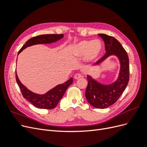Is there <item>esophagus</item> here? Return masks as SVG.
Segmentation results:
<instances>
[{
    "label": "esophagus",
    "mask_w": 147,
    "mask_h": 147,
    "mask_svg": "<svg viewBox=\"0 0 147 147\" xmlns=\"http://www.w3.org/2000/svg\"><path fill=\"white\" fill-rule=\"evenodd\" d=\"M82 77V75L81 74H75L74 75V78L76 79V80H78V79Z\"/></svg>",
    "instance_id": "obj_1"
}]
</instances>
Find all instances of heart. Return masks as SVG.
<instances>
[{"mask_svg": "<svg viewBox=\"0 0 147 147\" xmlns=\"http://www.w3.org/2000/svg\"><path fill=\"white\" fill-rule=\"evenodd\" d=\"M102 43L98 40H83L76 44L72 50V55L77 57H83L87 62L97 59L102 50Z\"/></svg>", "mask_w": 147, "mask_h": 147, "instance_id": "heart-1", "label": "heart"}]
</instances>
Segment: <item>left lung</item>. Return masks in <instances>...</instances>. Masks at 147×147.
<instances>
[{"instance_id": "1", "label": "left lung", "mask_w": 147, "mask_h": 147, "mask_svg": "<svg viewBox=\"0 0 147 147\" xmlns=\"http://www.w3.org/2000/svg\"><path fill=\"white\" fill-rule=\"evenodd\" d=\"M98 35L104 40L106 54L96 64H99L112 55L118 57L121 64L117 80L109 85L102 84L88 75V83L85 92L88 102L96 108L105 109L115 104L126 89L129 80V63L126 50L117 39L104 34Z\"/></svg>"}]
</instances>
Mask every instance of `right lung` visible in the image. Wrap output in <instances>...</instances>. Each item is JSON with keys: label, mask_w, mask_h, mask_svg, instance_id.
<instances>
[{"label": "right lung", "mask_w": 147, "mask_h": 147, "mask_svg": "<svg viewBox=\"0 0 147 147\" xmlns=\"http://www.w3.org/2000/svg\"><path fill=\"white\" fill-rule=\"evenodd\" d=\"M64 35L61 34H44L34 37L26 42L20 49L18 54L28 47L36 44L51 43L59 40L63 37ZM16 80L20 88L21 92L24 98L30 102L34 106L39 109H53L55 108L61 99L64 96L65 91L73 82V78H70L64 84H59L51 89L45 94L40 95L35 94L28 90L21 83L16 72Z\"/></svg>", "instance_id": "1"}]
</instances>
